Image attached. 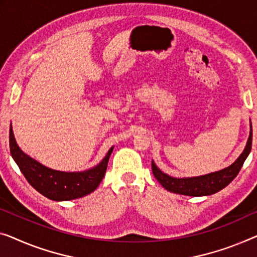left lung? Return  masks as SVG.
I'll use <instances>...</instances> for the list:
<instances>
[{"label": "left lung", "instance_id": "1", "mask_svg": "<svg viewBox=\"0 0 257 257\" xmlns=\"http://www.w3.org/2000/svg\"><path fill=\"white\" fill-rule=\"evenodd\" d=\"M251 141H252V130L250 122V132L248 137L247 144L243 151L238 157L232 165L225 167L223 170L212 172V173L200 175V177L191 178H173L171 175L164 173L159 170L155 162L152 160V173L155 178L158 180L160 185L168 191L172 193L187 195V196H209L217 191L224 189L225 187L233 181L242 167L244 160L249 156L251 150Z\"/></svg>", "mask_w": 257, "mask_h": 257}]
</instances>
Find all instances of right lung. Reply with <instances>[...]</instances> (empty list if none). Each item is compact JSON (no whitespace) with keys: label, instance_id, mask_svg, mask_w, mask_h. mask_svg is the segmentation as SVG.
<instances>
[{"label":"right lung","instance_id":"1","mask_svg":"<svg viewBox=\"0 0 257 257\" xmlns=\"http://www.w3.org/2000/svg\"><path fill=\"white\" fill-rule=\"evenodd\" d=\"M10 152L19 170L34 189L49 200L70 201L86 196L97 189L107 170V164L113 152L112 147L97 166L82 172H62L52 170L26 155L15 140L13 125L9 132Z\"/></svg>","mask_w":257,"mask_h":257}]
</instances>
